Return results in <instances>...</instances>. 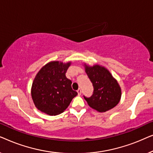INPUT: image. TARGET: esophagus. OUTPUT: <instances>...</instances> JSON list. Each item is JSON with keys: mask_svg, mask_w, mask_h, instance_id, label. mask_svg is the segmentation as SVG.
Masks as SVG:
<instances>
[{"mask_svg": "<svg viewBox=\"0 0 153 153\" xmlns=\"http://www.w3.org/2000/svg\"><path fill=\"white\" fill-rule=\"evenodd\" d=\"M77 93H78V95H81V90L80 88L77 90Z\"/></svg>", "mask_w": 153, "mask_h": 153, "instance_id": "obj_1", "label": "esophagus"}]
</instances>
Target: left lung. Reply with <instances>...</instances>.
<instances>
[{"label": "left lung", "instance_id": "8db88e82", "mask_svg": "<svg viewBox=\"0 0 153 153\" xmlns=\"http://www.w3.org/2000/svg\"><path fill=\"white\" fill-rule=\"evenodd\" d=\"M85 72L93 83L94 91L91 97H84L92 108L106 112L115 107L120 101L121 88L118 81L104 66H93L84 63Z\"/></svg>", "mask_w": 153, "mask_h": 153}]
</instances>
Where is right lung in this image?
Returning <instances> with one entry per match:
<instances>
[{"label": "right lung", "mask_w": 153, "mask_h": 153, "mask_svg": "<svg viewBox=\"0 0 153 153\" xmlns=\"http://www.w3.org/2000/svg\"><path fill=\"white\" fill-rule=\"evenodd\" d=\"M71 63L53 60L37 72L31 87V97L35 107L41 112L49 116L61 114L77 95L71 86L72 81L65 76Z\"/></svg>", "instance_id": "add662e5"}]
</instances>
